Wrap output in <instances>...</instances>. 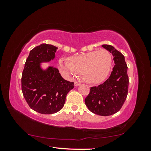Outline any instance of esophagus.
Masks as SVG:
<instances>
[{
    "instance_id": "1",
    "label": "esophagus",
    "mask_w": 151,
    "mask_h": 151,
    "mask_svg": "<svg viewBox=\"0 0 151 151\" xmlns=\"http://www.w3.org/2000/svg\"><path fill=\"white\" fill-rule=\"evenodd\" d=\"M81 85V83H78V82H77V81H75V86H80Z\"/></svg>"
}]
</instances>
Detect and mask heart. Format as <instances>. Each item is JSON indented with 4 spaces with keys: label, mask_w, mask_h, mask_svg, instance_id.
Instances as JSON below:
<instances>
[{
    "label": "heart",
    "mask_w": 151,
    "mask_h": 151,
    "mask_svg": "<svg viewBox=\"0 0 151 151\" xmlns=\"http://www.w3.org/2000/svg\"><path fill=\"white\" fill-rule=\"evenodd\" d=\"M58 65L64 73L70 78L83 73L86 81L100 83L109 75L112 65V57L109 51L101 49L69 58H60Z\"/></svg>",
    "instance_id": "1"
}]
</instances>
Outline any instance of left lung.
<instances>
[{"label": "left lung", "instance_id": "obj_1", "mask_svg": "<svg viewBox=\"0 0 151 151\" xmlns=\"http://www.w3.org/2000/svg\"><path fill=\"white\" fill-rule=\"evenodd\" d=\"M102 47L113 56L114 66L111 75L103 84L90 88L85 102L89 111L101 116L116 113L123 105L128 94L129 76L124 57L121 52L109 45Z\"/></svg>", "mask_w": 151, "mask_h": 151}]
</instances>
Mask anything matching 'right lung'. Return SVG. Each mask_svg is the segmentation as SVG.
Masks as SVG:
<instances>
[{
    "label": "right lung",
    "instance_id": "obj_1",
    "mask_svg": "<svg viewBox=\"0 0 151 151\" xmlns=\"http://www.w3.org/2000/svg\"><path fill=\"white\" fill-rule=\"evenodd\" d=\"M57 47L41 44L30 51L21 78L23 96L30 109L40 114L56 113L63 109L74 83L66 81L57 68L43 70L40 64L54 59Z\"/></svg>",
    "mask_w": 151,
    "mask_h": 151
}]
</instances>
